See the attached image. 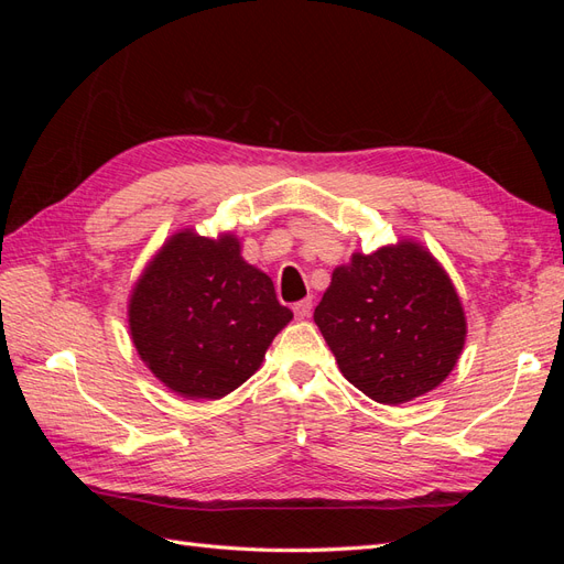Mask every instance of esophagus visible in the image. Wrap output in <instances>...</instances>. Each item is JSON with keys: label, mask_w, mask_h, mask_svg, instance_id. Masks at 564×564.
<instances>
[{"label": "esophagus", "mask_w": 564, "mask_h": 564, "mask_svg": "<svg viewBox=\"0 0 564 564\" xmlns=\"http://www.w3.org/2000/svg\"><path fill=\"white\" fill-rule=\"evenodd\" d=\"M311 311H313V301L311 299H305V301H299V303H294V315L296 317H308L311 315Z\"/></svg>", "instance_id": "34e87169"}]
</instances>
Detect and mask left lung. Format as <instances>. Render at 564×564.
<instances>
[{"label":"left lung","instance_id":"1","mask_svg":"<svg viewBox=\"0 0 564 564\" xmlns=\"http://www.w3.org/2000/svg\"><path fill=\"white\" fill-rule=\"evenodd\" d=\"M315 324L344 377L381 404L437 388L466 340L454 284L414 242L352 253L348 265L334 270Z\"/></svg>","mask_w":564,"mask_h":564}]
</instances>
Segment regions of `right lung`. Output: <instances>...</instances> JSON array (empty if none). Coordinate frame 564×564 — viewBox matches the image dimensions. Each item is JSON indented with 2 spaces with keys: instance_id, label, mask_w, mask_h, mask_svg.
Masks as SVG:
<instances>
[{
  "instance_id": "right-lung-1",
  "label": "right lung",
  "mask_w": 564,
  "mask_h": 564,
  "mask_svg": "<svg viewBox=\"0 0 564 564\" xmlns=\"http://www.w3.org/2000/svg\"><path fill=\"white\" fill-rule=\"evenodd\" d=\"M292 317L232 235L209 240L193 230L162 247L129 301L131 338L148 369L178 395L204 400L242 386Z\"/></svg>"
}]
</instances>
